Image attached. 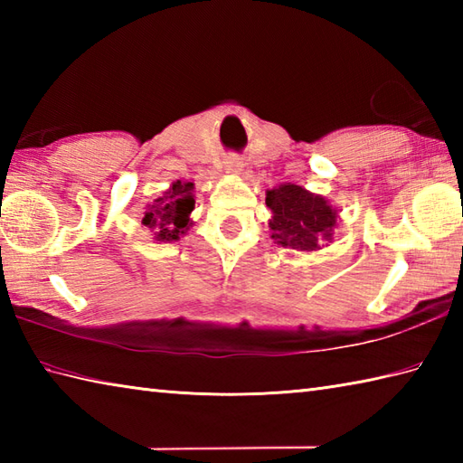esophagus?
<instances>
[{"mask_svg":"<svg viewBox=\"0 0 463 463\" xmlns=\"http://www.w3.org/2000/svg\"><path fill=\"white\" fill-rule=\"evenodd\" d=\"M224 166L226 169H229L231 173H241L242 171V166H244V161L241 159V156H229V159L224 161Z\"/></svg>","mask_w":463,"mask_h":463,"instance_id":"1","label":"esophagus"}]
</instances>
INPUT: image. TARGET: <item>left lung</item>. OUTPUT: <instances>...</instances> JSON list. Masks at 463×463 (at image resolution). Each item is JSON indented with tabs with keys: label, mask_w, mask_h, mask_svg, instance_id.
Listing matches in <instances>:
<instances>
[{
	"label": "left lung",
	"mask_w": 463,
	"mask_h": 463,
	"mask_svg": "<svg viewBox=\"0 0 463 463\" xmlns=\"http://www.w3.org/2000/svg\"><path fill=\"white\" fill-rule=\"evenodd\" d=\"M272 211V239L282 247L317 250L322 241H330L336 226V211L320 194L304 191L298 184H280L267 193Z\"/></svg>",
	"instance_id": "left-lung-1"
}]
</instances>
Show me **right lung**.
Returning a JSON list of instances; mask_svg holds the SVG:
<instances>
[{"instance_id": "right-lung-1", "label": "right lung", "mask_w": 463, "mask_h": 463, "mask_svg": "<svg viewBox=\"0 0 463 463\" xmlns=\"http://www.w3.org/2000/svg\"><path fill=\"white\" fill-rule=\"evenodd\" d=\"M193 183L176 181L169 191L146 206L143 224L155 232L156 241H179L189 229V214L194 209Z\"/></svg>"}]
</instances>
